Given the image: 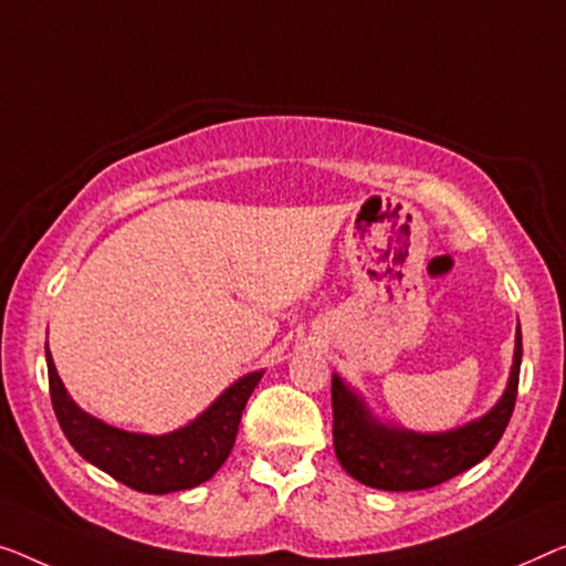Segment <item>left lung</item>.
Returning <instances> with one entry per match:
<instances>
[{"mask_svg": "<svg viewBox=\"0 0 566 566\" xmlns=\"http://www.w3.org/2000/svg\"><path fill=\"white\" fill-rule=\"evenodd\" d=\"M521 327L503 399L483 419L442 434L389 429L368 415L364 401L333 376V444L350 478L378 491H424L478 465L509 427L518 396Z\"/></svg>", "mask_w": 566, "mask_h": 566, "instance_id": "obj_1", "label": "left lung"}]
</instances>
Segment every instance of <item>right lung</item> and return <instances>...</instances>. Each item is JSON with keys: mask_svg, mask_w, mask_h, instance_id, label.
<instances>
[{"mask_svg": "<svg viewBox=\"0 0 566 566\" xmlns=\"http://www.w3.org/2000/svg\"><path fill=\"white\" fill-rule=\"evenodd\" d=\"M45 358L50 401H53L57 424L67 442L75 447L83 460L104 470L106 475L119 480L126 488L151 495L188 491L216 475L233 450L249 396L256 389L259 378L264 376V370L243 376L188 427L177 429L172 434L149 437L108 427L75 407L63 381L57 378L48 348Z\"/></svg>", "mask_w": 566, "mask_h": 566, "instance_id": "1", "label": "right lung"}]
</instances>
